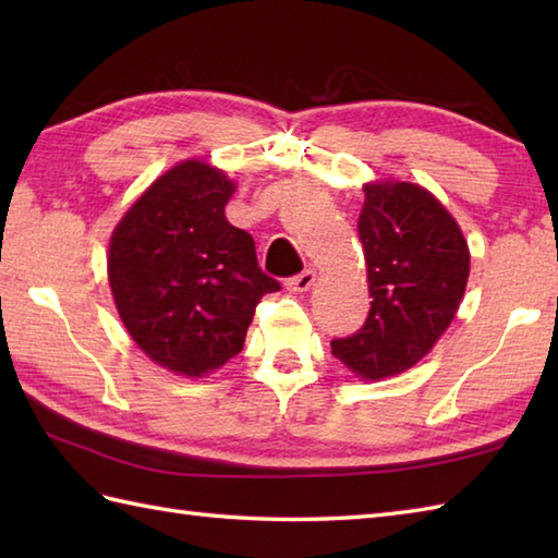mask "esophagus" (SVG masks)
<instances>
[{"label": "esophagus", "mask_w": 558, "mask_h": 558, "mask_svg": "<svg viewBox=\"0 0 558 558\" xmlns=\"http://www.w3.org/2000/svg\"><path fill=\"white\" fill-rule=\"evenodd\" d=\"M314 282H316V270L306 268V270L300 272V276H294V278L288 280V290L290 292H306L314 286Z\"/></svg>", "instance_id": "obj_1"}]
</instances>
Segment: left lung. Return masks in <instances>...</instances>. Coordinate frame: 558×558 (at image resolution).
<instances>
[{"instance_id":"1","label":"left lung","mask_w":558,"mask_h":558,"mask_svg":"<svg viewBox=\"0 0 558 558\" xmlns=\"http://www.w3.org/2000/svg\"><path fill=\"white\" fill-rule=\"evenodd\" d=\"M357 230L372 310L357 333L330 340V352L354 376L381 381L417 364L453 322L470 252L453 216L410 182L366 184Z\"/></svg>"}]
</instances>
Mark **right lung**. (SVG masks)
I'll use <instances>...</instances> for the list:
<instances>
[{"label": "right lung", "mask_w": 558, "mask_h": 558, "mask_svg": "<svg viewBox=\"0 0 558 558\" xmlns=\"http://www.w3.org/2000/svg\"><path fill=\"white\" fill-rule=\"evenodd\" d=\"M234 184L206 162L174 165L124 213L108 276L129 336L153 362L198 378L244 348L256 304L280 282L252 234L225 218Z\"/></svg>", "instance_id": "right-lung-1"}]
</instances>
